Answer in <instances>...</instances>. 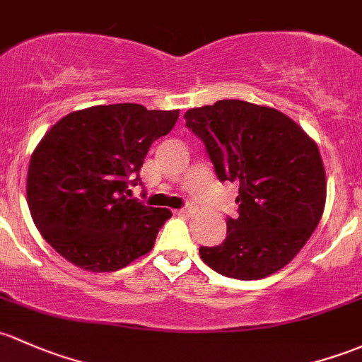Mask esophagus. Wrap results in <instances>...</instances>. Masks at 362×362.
Listing matches in <instances>:
<instances>
[{
  "label": "esophagus",
  "mask_w": 362,
  "mask_h": 362,
  "mask_svg": "<svg viewBox=\"0 0 362 362\" xmlns=\"http://www.w3.org/2000/svg\"><path fill=\"white\" fill-rule=\"evenodd\" d=\"M177 215H182V216H192V215H194V208H192V206H185V208H182V210H177Z\"/></svg>",
  "instance_id": "obj_1"
}]
</instances>
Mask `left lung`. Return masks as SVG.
Returning <instances> with one entry per match:
<instances>
[{"instance_id":"obj_1","label":"left lung","mask_w":362,"mask_h":362,"mask_svg":"<svg viewBox=\"0 0 362 362\" xmlns=\"http://www.w3.org/2000/svg\"><path fill=\"white\" fill-rule=\"evenodd\" d=\"M184 117L204 142L218 180L239 184V216L227 218L222 245L201 246V260L241 281L281 271L325 211L326 171L317 144L286 114L245 100H218Z\"/></svg>"}]
</instances>
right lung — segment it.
Listing matches in <instances>:
<instances>
[{"label": "right lung", "instance_id": "1", "mask_svg": "<svg viewBox=\"0 0 362 362\" xmlns=\"http://www.w3.org/2000/svg\"><path fill=\"white\" fill-rule=\"evenodd\" d=\"M178 112L93 105L45 133L25 189L30 216L57 253L90 272L119 271L149 253L171 211L128 199V184L140 182L151 144L171 132Z\"/></svg>", "mask_w": 362, "mask_h": 362}]
</instances>
